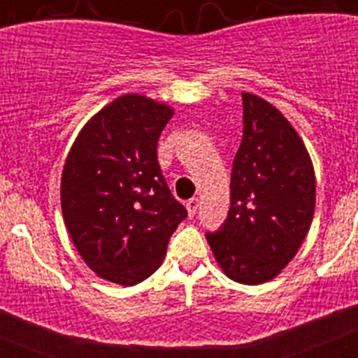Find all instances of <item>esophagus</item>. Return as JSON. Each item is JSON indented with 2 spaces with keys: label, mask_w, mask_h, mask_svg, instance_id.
<instances>
[{
  "label": "esophagus",
  "mask_w": 358,
  "mask_h": 358,
  "mask_svg": "<svg viewBox=\"0 0 358 358\" xmlns=\"http://www.w3.org/2000/svg\"><path fill=\"white\" fill-rule=\"evenodd\" d=\"M186 210H188L189 217H194V215L197 213V210H199V199L197 197L189 199V201L186 202Z\"/></svg>",
  "instance_id": "esophagus-1"
}]
</instances>
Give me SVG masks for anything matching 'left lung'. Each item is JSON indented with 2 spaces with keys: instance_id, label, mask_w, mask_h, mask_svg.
I'll return each mask as SVG.
<instances>
[{
  "instance_id": "left-lung-1",
  "label": "left lung",
  "mask_w": 358,
  "mask_h": 358,
  "mask_svg": "<svg viewBox=\"0 0 358 358\" xmlns=\"http://www.w3.org/2000/svg\"><path fill=\"white\" fill-rule=\"evenodd\" d=\"M243 136L231 172V208L206 233L227 278L260 285L301 248L315 208V173L289 120L264 98L242 93Z\"/></svg>"
}]
</instances>
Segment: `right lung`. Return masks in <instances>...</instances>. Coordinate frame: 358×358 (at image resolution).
<instances>
[{"mask_svg": "<svg viewBox=\"0 0 358 358\" xmlns=\"http://www.w3.org/2000/svg\"><path fill=\"white\" fill-rule=\"evenodd\" d=\"M173 109L123 94L85 123L61 179L62 217L78 255L100 278L123 287L147 280L186 208L170 194L157 140Z\"/></svg>", "mask_w": 358, "mask_h": 358, "instance_id": "right-lung-1", "label": "right lung"}]
</instances>
